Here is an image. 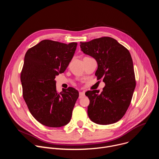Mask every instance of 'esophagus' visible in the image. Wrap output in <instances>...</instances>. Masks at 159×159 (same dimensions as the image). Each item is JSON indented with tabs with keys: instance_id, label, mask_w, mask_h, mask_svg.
I'll return each instance as SVG.
<instances>
[{
	"instance_id": "esophagus-1",
	"label": "esophagus",
	"mask_w": 159,
	"mask_h": 159,
	"mask_svg": "<svg viewBox=\"0 0 159 159\" xmlns=\"http://www.w3.org/2000/svg\"><path fill=\"white\" fill-rule=\"evenodd\" d=\"M85 96V93L84 92H80L79 93V98H82Z\"/></svg>"
}]
</instances>
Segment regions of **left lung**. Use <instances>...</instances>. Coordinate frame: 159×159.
<instances>
[{
  "mask_svg": "<svg viewBox=\"0 0 159 159\" xmlns=\"http://www.w3.org/2000/svg\"><path fill=\"white\" fill-rule=\"evenodd\" d=\"M81 50L98 62L96 76L106 85L99 90H89V118L99 125H110L120 120L130 104L136 86L133 60L129 52L116 39L102 37L80 42Z\"/></svg>",
  "mask_w": 159,
  "mask_h": 159,
  "instance_id": "obj_1",
  "label": "left lung"
}]
</instances>
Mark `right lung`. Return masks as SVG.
Masks as SVG:
<instances>
[{
	"instance_id": "obj_1",
	"label": "right lung",
	"mask_w": 159,
	"mask_h": 159,
	"mask_svg": "<svg viewBox=\"0 0 159 159\" xmlns=\"http://www.w3.org/2000/svg\"><path fill=\"white\" fill-rule=\"evenodd\" d=\"M77 45L44 39L26 53L20 73L22 96L31 114L44 126L61 127L71 120L78 90L69 87L57 92L55 79L66 70Z\"/></svg>"
}]
</instances>
